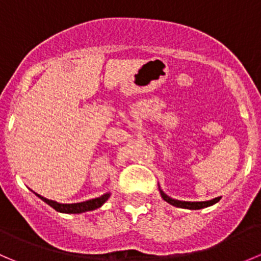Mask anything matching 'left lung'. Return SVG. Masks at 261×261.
I'll use <instances>...</instances> for the list:
<instances>
[{"label": "left lung", "mask_w": 261, "mask_h": 261, "mask_svg": "<svg viewBox=\"0 0 261 261\" xmlns=\"http://www.w3.org/2000/svg\"><path fill=\"white\" fill-rule=\"evenodd\" d=\"M159 191H161V196L163 198V200L167 201L168 204H171V205L173 206H177V208L191 209V211H198V209L208 208V206L214 205V204L218 203V201L221 200V198H216L208 201H181V200H176V199H172L171 196L164 194L163 190H162L161 187H159Z\"/></svg>", "instance_id": "left-lung-1"}]
</instances>
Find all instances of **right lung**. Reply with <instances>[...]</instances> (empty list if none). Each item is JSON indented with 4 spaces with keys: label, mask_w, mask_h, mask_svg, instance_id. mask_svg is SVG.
Masks as SVG:
<instances>
[{
    "label": "right lung",
    "mask_w": 261,
    "mask_h": 261,
    "mask_svg": "<svg viewBox=\"0 0 261 261\" xmlns=\"http://www.w3.org/2000/svg\"><path fill=\"white\" fill-rule=\"evenodd\" d=\"M37 195L38 198L42 199L44 203H47L48 205L52 206L55 211L60 212V213H67V214H80V213H85V212H90L94 211V209L100 208L106 201L108 200V198L111 196V192H106L103 194L102 196L95 199H90V200L87 201H82V203H74V204H61L57 203L55 200H49V199H45L43 196H40L39 194L34 192Z\"/></svg>",
    "instance_id": "right-lung-1"
}]
</instances>
